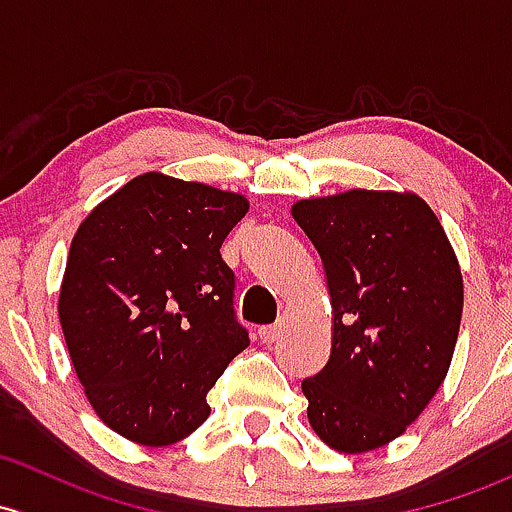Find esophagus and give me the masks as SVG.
Listing matches in <instances>:
<instances>
[{
    "label": "esophagus",
    "mask_w": 512,
    "mask_h": 512,
    "mask_svg": "<svg viewBox=\"0 0 512 512\" xmlns=\"http://www.w3.org/2000/svg\"><path fill=\"white\" fill-rule=\"evenodd\" d=\"M257 336H260L262 343H274V341H279V336H282V324L262 326L260 331H257Z\"/></svg>",
    "instance_id": "34e87169"
}]
</instances>
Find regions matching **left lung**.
I'll use <instances>...</instances> for the list:
<instances>
[{
  "label": "left lung",
  "mask_w": 512,
  "mask_h": 512,
  "mask_svg": "<svg viewBox=\"0 0 512 512\" xmlns=\"http://www.w3.org/2000/svg\"><path fill=\"white\" fill-rule=\"evenodd\" d=\"M321 255L331 355L301 383L309 424L343 454L397 439L449 373L464 309L459 260L414 193L353 191L292 206Z\"/></svg>",
  "instance_id": "8db88e82"
}]
</instances>
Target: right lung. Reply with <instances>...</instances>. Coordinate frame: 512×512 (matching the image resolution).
Masks as SVG:
<instances>
[{"label": "right lung", "instance_id": "1", "mask_svg": "<svg viewBox=\"0 0 512 512\" xmlns=\"http://www.w3.org/2000/svg\"><path fill=\"white\" fill-rule=\"evenodd\" d=\"M245 196L149 171L95 206L71 242L58 316L78 380L112 432L169 446L250 346L220 245Z\"/></svg>", "mask_w": 512, "mask_h": 512}]
</instances>
